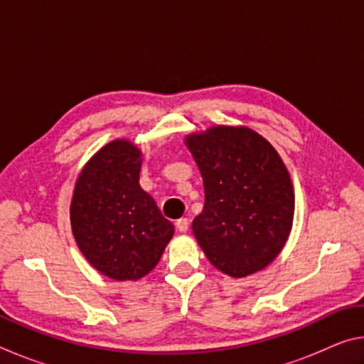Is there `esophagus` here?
Returning <instances> with one entry per match:
<instances>
[{"mask_svg": "<svg viewBox=\"0 0 364 364\" xmlns=\"http://www.w3.org/2000/svg\"><path fill=\"white\" fill-rule=\"evenodd\" d=\"M175 225H176V230L180 232H186L189 230V220L188 218H180Z\"/></svg>", "mask_w": 364, "mask_h": 364, "instance_id": "34e87169", "label": "esophagus"}]
</instances>
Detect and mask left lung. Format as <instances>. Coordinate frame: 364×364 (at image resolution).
Masks as SVG:
<instances>
[{"mask_svg": "<svg viewBox=\"0 0 364 364\" xmlns=\"http://www.w3.org/2000/svg\"><path fill=\"white\" fill-rule=\"evenodd\" d=\"M184 143L204 180L193 232L208 260L232 278L268 267L294 220V188L279 154L247 127L217 125Z\"/></svg>", "mask_w": 364, "mask_h": 364, "instance_id": "obj_1", "label": "left lung"}]
</instances>
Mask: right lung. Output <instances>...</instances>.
<instances>
[{
  "instance_id": "1",
  "label": "right lung",
  "mask_w": 364,
  "mask_h": 364,
  "mask_svg": "<svg viewBox=\"0 0 364 364\" xmlns=\"http://www.w3.org/2000/svg\"><path fill=\"white\" fill-rule=\"evenodd\" d=\"M141 162L132 141H110L85 165L73 189L70 223L78 249L115 281L151 273L175 232L139 186Z\"/></svg>"
}]
</instances>
